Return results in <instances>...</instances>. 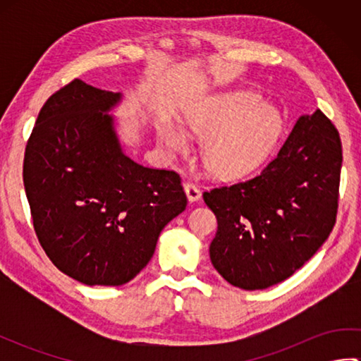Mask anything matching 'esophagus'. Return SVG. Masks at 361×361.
<instances>
[{
    "label": "esophagus",
    "mask_w": 361,
    "mask_h": 361,
    "mask_svg": "<svg viewBox=\"0 0 361 361\" xmlns=\"http://www.w3.org/2000/svg\"><path fill=\"white\" fill-rule=\"evenodd\" d=\"M185 192L188 195V200L189 202H197L198 198L202 197L200 189H198L194 183H185Z\"/></svg>",
    "instance_id": "1"
}]
</instances>
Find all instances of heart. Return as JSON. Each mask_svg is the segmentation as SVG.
<instances>
[{"label":"heart","mask_w":361,"mask_h":361,"mask_svg":"<svg viewBox=\"0 0 361 361\" xmlns=\"http://www.w3.org/2000/svg\"><path fill=\"white\" fill-rule=\"evenodd\" d=\"M189 130L204 140L202 161L220 178H240L270 158L283 132L278 109L251 91H231L204 99L188 114ZM159 137L173 153L190 150L189 136L167 124Z\"/></svg>","instance_id":"b5f03b06"}]
</instances>
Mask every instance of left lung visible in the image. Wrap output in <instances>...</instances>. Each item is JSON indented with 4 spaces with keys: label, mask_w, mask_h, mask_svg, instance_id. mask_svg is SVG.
<instances>
[{
    "label": "left lung",
    "mask_w": 361,
    "mask_h": 361,
    "mask_svg": "<svg viewBox=\"0 0 361 361\" xmlns=\"http://www.w3.org/2000/svg\"><path fill=\"white\" fill-rule=\"evenodd\" d=\"M341 163L338 130L317 110L298 119L259 175L206 190L219 224L209 256L224 279L262 290L307 262L335 225Z\"/></svg>",
    "instance_id": "obj_1"
}]
</instances>
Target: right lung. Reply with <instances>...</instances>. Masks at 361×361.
Listing matches in <instances>:
<instances>
[{
  "mask_svg": "<svg viewBox=\"0 0 361 361\" xmlns=\"http://www.w3.org/2000/svg\"><path fill=\"white\" fill-rule=\"evenodd\" d=\"M119 101V93L74 79L44 102L25 152L38 242L60 271L87 286L132 281L188 204L178 173L122 152L106 114Z\"/></svg>",
  "mask_w": 361,
  "mask_h": 361,
  "instance_id": "right-lung-1",
  "label": "right lung"
}]
</instances>
